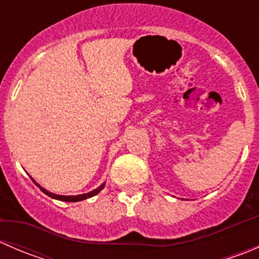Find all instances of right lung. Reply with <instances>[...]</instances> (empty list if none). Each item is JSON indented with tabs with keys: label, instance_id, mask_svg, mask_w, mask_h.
I'll return each instance as SVG.
<instances>
[{
	"label": "right lung",
	"instance_id": "1",
	"mask_svg": "<svg viewBox=\"0 0 259 259\" xmlns=\"http://www.w3.org/2000/svg\"><path fill=\"white\" fill-rule=\"evenodd\" d=\"M33 180V179H32ZM33 183H35L36 185H37L38 188H40L41 190H42L44 193H45L46 195H49V197L54 198V199H59V200H62V202H80V200H83V199H88V198H91L94 197V195H96L98 193H100V190H103V188L105 187V183L104 184H101L100 187L96 188L95 190H93V192L90 193H86V194H80V195H71V197H66V195H57V194H54V193H50L48 190L45 189V188L40 187V185L37 184V183L33 180Z\"/></svg>",
	"mask_w": 259,
	"mask_h": 259
}]
</instances>
